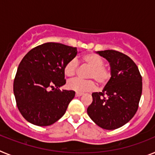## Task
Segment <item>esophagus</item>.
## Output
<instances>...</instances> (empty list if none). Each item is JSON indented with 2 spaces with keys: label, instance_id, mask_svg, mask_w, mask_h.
I'll list each match as a JSON object with an SVG mask.
<instances>
[{
  "label": "esophagus",
  "instance_id": "esophagus-1",
  "mask_svg": "<svg viewBox=\"0 0 155 155\" xmlns=\"http://www.w3.org/2000/svg\"><path fill=\"white\" fill-rule=\"evenodd\" d=\"M82 94H83V93L76 92V94H75V95H76V97H80V96H81Z\"/></svg>",
  "mask_w": 155,
  "mask_h": 155
}]
</instances>
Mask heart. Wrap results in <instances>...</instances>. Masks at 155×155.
<instances>
[{"label":"heart","mask_w":155,"mask_h":155,"mask_svg":"<svg viewBox=\"0 0 155 155\" xmlns=\"http://www.w3.org/2000/svg\"><path fill=\"white\" fill-rule=\"evenodd\" d=\"M82 62L91 68L87 78L96 81L98 84L102 86L109 81L111 77L109 68L104 66L105 62L102 57L95 53H86L81 57ZM78 70V63L75 60H71L65 64L64 73L68 78H72L76 75ZM95 83L93 81H81L78 79L70 81L68 82L67 87L68 89L79 93L91 91L95 88Z\"/></svg>","instance_id":"heart-1"}]
</instances>
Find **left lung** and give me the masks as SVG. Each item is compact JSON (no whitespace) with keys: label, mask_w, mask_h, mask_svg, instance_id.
<instances>
[{"label":"left lung","mask_w":155,"mask_h":155,"mask_svg":"<svg viewBox=\"0 0 155 155\" xmlns=\"http://www.w3.org/2000/svg\"><path fill=\"white\" fill-rule=\"evenodd\" d=\"M108 61L111 78L102 92H93L87 115L101 128L116 130L137 113L142 94V77L128 56L116 50L98 51Z\"/></svg>","instance_id":"8db88e82"}]
</instances>
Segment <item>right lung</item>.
I'll use <instances>...</instances> for the list:
<instances>
[{
    "label": "right lung",
    "mask_w": 155,
    "mask_h": 155,
    "mask_svg": "<svg viewBox=\"0 0 155 155\" xmlns=\"http://www.w3.org/2000/svg\"><path fill=\"white\" fill-rule=\"evenodd\" d=\"M77 53L76 47L46 42L23 57L13 89L18 109L27 121L46 127L64 116L75 95L74 91L60 90L66 84L64 68Z\"/></svg>",
    "instance_id": "1"
}]
</instances>
